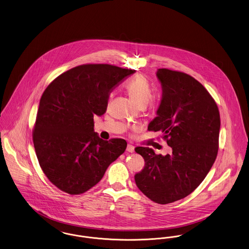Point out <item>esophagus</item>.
Returning a JSON list of instances; mask_svg holds the SVG:
<instances>
[{
	"label": "esophagus",
	"instance_id": "1",
	"mask_svg": "<svg viewBox=\"0 0 249 249\" xmlns=\"http://www.w3.org/2000/svg\"><path fill=\"white\" fill-rule=\"evenodd\" d=\"M126 151L128 152H135V147H134V146H132V145H130V144H128V145H127V147H126Z\"/></svg>",
	"mask_w": 249,
	"mask_h": 249
}]
</instances>
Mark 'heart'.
<instances>
[{
    "mask_svg": "<svg viewBox=\"0 0 249 249\" xmlns=\"http://www.w3.org/2000/svg\"><path fill=\"white\" fill-rule=\"evenodd\" d=\"M125 88L130 97L140 107L145 106L152 96L151 86L143 76H136L131 78L126 83Z\"/></svg>",
    "mask_w": 249,
    "mask_h": 249,
    "instance_id": "obj_1",
    "label": "heart"
}]
</instances>
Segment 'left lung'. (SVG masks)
I'll list each match as a JSON object with an SVG mask.
<instances>
[{
    "mask_svg": "<svg viewBox=\"0 0 249 249\" xmlns=\"http://www.w3.org/2000/svg\"><path fill=\"white\" fill-rule=\"evenodd\" d=\"M156 76L162 100L148 130L162 131L172 152L136 148L145 166L135 181L148 198L165 205L191 195L205 179L216 160L220 117L215 100L194 77L167 69Z\"/></svg>",
    "mask_w": 249,
    "mask_h": 249,
    "instance_id": "obj_1",
    "label": "left lung"
}]
</instances>
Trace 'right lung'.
I'll list each match as a JSON object with an SVG mask.
<instances>
[{"label":"right lung","mask_w":249,"mask_h":249,"mask_svg":"<svg viewBox=\"0 0 249 249\" xmlns=\"http://www.w3.org/2000/svg\"><path fill=\"white\" fill-rule=\"evenodd\" d=\"M136 71L87 64L60 74L41 97L33 130L34 149L43 173L59 190L80 195L100 181L123 154L122 139L103 141L94 116L105 113L111 90Z\"/></svg>","instance_id":"right-lung-1"}]
</instances>
